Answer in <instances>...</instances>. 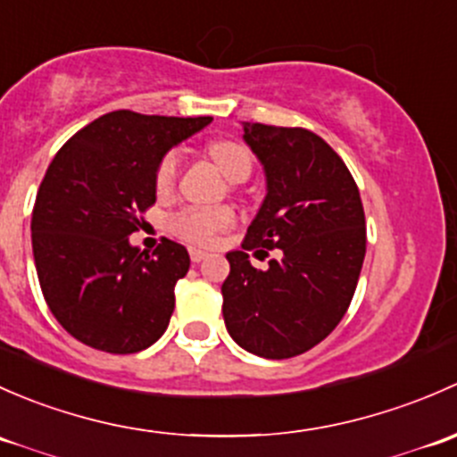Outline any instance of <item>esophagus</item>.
Returning <instances> with one entry per match:
<instances>
[{"mask_svg": "<svg viewBox=\"0 0 457 457\" xmlns=\"http://www.w3.org/2000/svg\"><path fill=\"white\" fill-rule=\"evenodd\" d=\"M189 255H191V262L200 263L202 260H206V257H209V253H206V251H200V248H191Z\"/></svg>", "mask_w": 457, "mask_h": 457, "instance_id": "34e87169", "label": "esophagus"}]
</instances>
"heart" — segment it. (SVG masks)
<instances>
[{"label": "heart", "instance_id": "heart-1", "mask_svg": "<svg viewBox=\"0 0 457 457\" xmlns=\"http://www.w3.org/2000/svg\"><path fill=\"white\" fill-rule=\"evenodd\" d=\"M211 160L220 167V171L228 178L230 182H244L253 171V156L248 147H244L237 140H213L206 147ZM178 169H180V156L178 152H167L160 158L156 167V182L158 194H169L176 185ZM235 213L228 206H215V209H185L176 213L169 222L173 235L189 244H200L209 246L218 239L222 230L233 227Z\"/></svg>", "mask_w": 457, "mask_h": 457}]
</instances>
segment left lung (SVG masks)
<instances>
[{"label": "left lung", "instance_id": "1", "mask_svg": "<svg viewBox=\"0 0 457 457\" xmlns=\"http://www.w3.org/2000/svg\"><path fill=\"white\" fill-rule=\"evenodd\" d=\"M244 140L266 173V197L230 251L222 314L239 347L290 359L330 334L350 308L365 260L359 187L338 154L303 127L244 123ZM279 250L257 271L246 250ZM266 253V251H260Z\"/></svg>", "mask_w": 457, "mask_h": 457}]
</instances>
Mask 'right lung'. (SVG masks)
Instances as JSON below:
<instances>
[{"instance_id":"1","label":"right lung","mask_w":457,"mask_h":457,"mask_svg":"<svg viewBox=\"0 0 457 457\" xmlns=\"http://www.w3.org/2000/svg\"><path fill=\"white\" fill-rule=\"evenodd\" d=\"M211 120L110 112L56 152L32 209V255L50 312L77 341L134 354L167 330L189 253L162 239L149 255L129 235L156 202L160 158Z\"/></svg>"}]
</instances>
